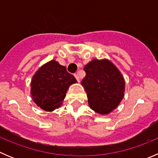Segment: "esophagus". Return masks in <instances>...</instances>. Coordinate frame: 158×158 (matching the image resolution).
Returning <instances> with one entry per match:
<instances>
[{
  "instance_id": "34e87169",
  "label": "esophagus",
  "mask_w": 158,
  "mask_h": 158,
  "mask_svg": "<svg viewBox=\"0 0 158 158\" xmlns=\"http://www.w3.org/2000/svg\"><path fill=\"white\" fill-rule=\"evenodd\" d=\"M75 78L76 79V80L78 81V82H79L80 81V79H79V74L78 73H76V74H75Z\"/></svg>"
}]
</instances>
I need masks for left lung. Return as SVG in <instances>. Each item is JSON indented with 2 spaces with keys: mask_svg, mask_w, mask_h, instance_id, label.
Here are the masks:
<instances>
[{
  "mask_svg": "<svg viewBox=\"0 0 158 158\" xmlns=\"http://www.w3.org/2000/svg\"><path fill=\"white\" fill-rule=\"evenodd\" d=\"M83 69L86 76L81 84L86 92L90 109L102 115L111 113L125 96L123 75L108 59H93Z\"/></svg>",
  "mask_w": 158,
  "mask_h": 158,
  "instance_id": "1",
  "label": "left lung"
}]
</instances>
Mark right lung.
Returning a JSON list of instances; mask_svg holds the SVG:
<instances>
[{"label": "right lung", "instance_id": "right-lung-1", "mask_svg": "<svg viewBox=\"0 0 158 158\" xmlns=\"http://www.w3.org/2000/svg\"><path fill=\"white\" fill-rule=\"evenodd\" d=\"M76 82L65 66L52 60L40 66L32 77L31 98L38 107L51 112L63 105L69 86Z\"/></svg>", "mask_w": 158, "mask_h": 158}]
</instances>
